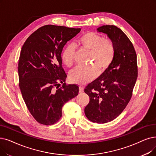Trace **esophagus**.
<instances>
[{"label":"esophagus","mask_w":156,"mask_h":156,"mask_svg":"<svg viewBox=\"0 0 156 156\" xmlns=\"http://www.w3.org/2000/svg\"><path fill=\"white\" fill-rule=\"evenodd\" d=\"M84 90V88L82 86H80L79 87V92H83Z\"/></svg>","instance_id":"1"}]
</instances>
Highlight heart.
<instances>
[{"mask_svg":"<svg viewBox=\"0 0 156 156\" xmlns=\"http://www.w3.org/2000/svg\"><path fill=\"white\" fill-rule=\"evenodd\" d=\"M80 48L89 51V62L93 66L78 67L71 71L69 78L73 83L84 84L97 76L98 71L103 73L112 64L115 54L114 43L110 39L105 37L94 32H87L81 36L78 42ZM75 47L69 44L62 53V60L68 67L74 64Z\"/></svg>","mask_w":156,"mask_h":156,"instance_id":"1","label":"heart"}]
</instances>
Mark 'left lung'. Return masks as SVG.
I'll list each match as a JSON object with an SVG mask.
<instances>
[{
	"instance_id": "left-lung-1",
	"label": "left lung",
	"mask_w": 156,
	"mask_h": 156,
	"mask_svg": "<svg viewBox=\"0 0 156 156\" xmlns=\"http://www.w3.org/2000/svg\"><path fill=\"white\" fill-rule=\"evenodd\" d=\"M98 31L112 41L115 54L108 69L85 87L90 101L85 113L93 122L105 124L117 118L129 102L138 77L137 56L129 39L117 27L103 25Z\"/></svg>"
}]
</instances>
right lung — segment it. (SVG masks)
I'll return each mask as SVG.
<instances>
[{"instance_id":"obj_1","label":"right lung","mask_w":156,"mask_h":156,"mask_svg":"<svg viewBox=\"0 0 156 156\" xmlns=\"http://www.w3.org/2000/svg\"><path fill=\"white\" fill-rule=\"evenodd\" d=\"M80 30L44 25L33 32L22 46L18 66L19 87L29 111L40 124L56 123L62 117L64 105L78 94L77 85L64 83L67 74L61 53Z\"/></svg>"}]
</instances>
